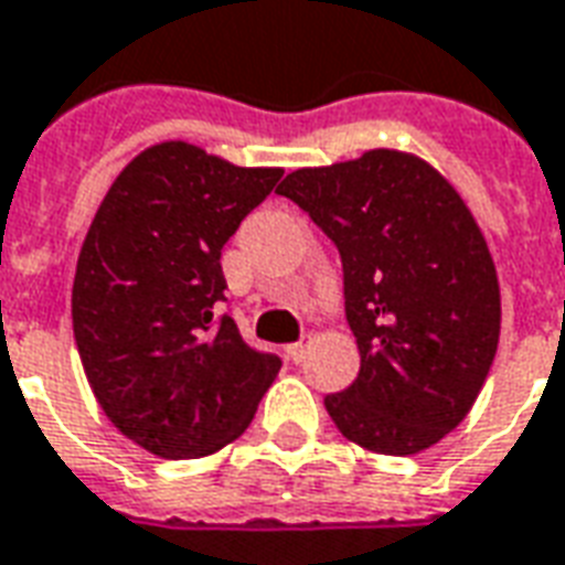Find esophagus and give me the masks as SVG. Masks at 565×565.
Wrapping results in <instances>:
<instances>
[{"instance_id":"esophagus-1","label":"esophagus","mask_w":565,"mask_h":565,"mask_svg":"<svg viewBox=\"0 0 565 565\" xmlns=\"http://www.w3.org/2000/svg\"><path fill=\"white\" fill-rule=\"evenodd\" d=\"M311 344H315V341H311V335H302V338H299V341H296V344L287 347V356L294 359V362H302V359L308 356V350H311Z\"/></svg>"}]
</instances>
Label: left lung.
Returning a JSON list of instances; mask_svg holds the SVG:
<instances>
[{
    "mask_svg": "<svg viewBox=\"0 0 565 565\" xmlns=\"http://www.w3.org/2000/svg\"><path fill=\"white\" fill-rule=\"evenodd\" d=\"M335 242L356 380L323 404L380 455L428 449L470 413L500 338L494 260L470 209L419 158L374 149L278 188Z\"/></svg>",
    "mask_w": 565,
    "mask_h": 565,
    "instance_id": "left-lung-1",
    "label": "left lung"
}]
</instances>
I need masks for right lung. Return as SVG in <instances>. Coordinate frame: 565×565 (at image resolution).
I'll return each instance as SVG.
<instances>
[{
  "mask_svg": "<svg viewBox=\"0 0 565 565\" xmlns=\"http://www.w3.org/2000/svg\"><path fill=\"white\" fill-rule=\"evenodd\" d=\"M284 170L158 143L116 177L83 242L71 317L107 419L161 458H203L254 419L281 359L221 315V248Z\"/></svg>",
  "mask_w": 565,
  "mask_h": 565,
  "instance_id": "1",
  "label": "right lung"
}]
</instances>
